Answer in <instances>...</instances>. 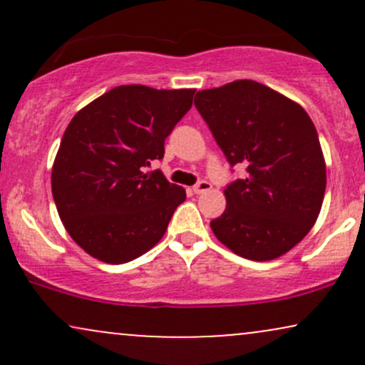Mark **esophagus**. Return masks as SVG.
Instances as JSON below:
<instances>
[{"label": "esophagus", "instance_id": "1", "mask_svg": "<svg viewBox=\"0 0 365 365\" xmlns=\"http://www.w3.org/2000/svg\"><path fill=\"white\" fill-rule=\"evenodd\" d=\"M192 190H194V194H204V192H209L211 190V183L206 182V180H202V182H199L197 185L192 187Z\"/></svg>", "mask_w": 365, "mask_h": 365}]
</instances>
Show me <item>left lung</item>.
Returning <instances> with one entry per match:
<instances>
[{"mask_svg": "<svg viewBox=\"0 0 365 365\" xmlns=\"http://www.w3.org/2000/svg\"><path fill=\"white\" fill-rule=\"evenodd\" d=\"M195 108L230 165L245 178L225 188L226 209L211 230L232 252L273 261L311 232L326 190V163L311 116L255 81L199 91Z\"/></svg>", "mask_w": 365, "mask_h": 365, "instance_id": "obj_1", "label": "left lung"}]
</instances>
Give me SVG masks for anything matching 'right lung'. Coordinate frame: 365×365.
<instances>
[{
    "mask_svg": "<svg viewBox=\"0 0 365 365\" xmlns=\"http://www.w3.org/2000/svg\"><path fill=\"white\" fill-rule=\"evenodd\" d=\"M195 89L120 86L83 106L66 127L51 190L68 235L94 259L123 264L161 240L185 188L145 173L190 110Z\"/></svg>",
    "mask_w": 365,
    "mask_h": 365,
    "instance_id": "add662e5",
    "label": "right lung"
}]
</instances>
